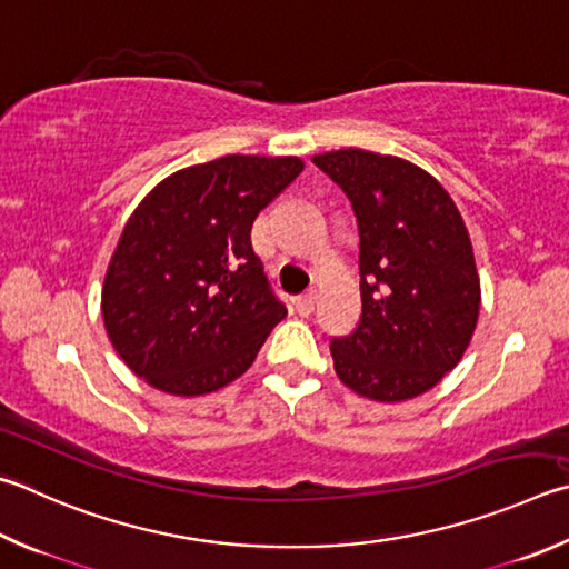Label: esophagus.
<instances>
[{"mask_svg": "<svg viewBox=\"0 0 569 569\" xmlns=\"http://www.w3.org/2000/svg\"><path fill=\"white\" fill-rule=\"evenodd\" d=\"M313 306H316V291H306L296 298V311L301 316H311L313 313Z\"/></svg>", "mask_w": 569, "mask_h": 569, "instance_id": "1", "label": "esophagus"}]
</instances>
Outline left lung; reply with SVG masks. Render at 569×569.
<instances>
[{"mask_svg": "<svg viewBox=\"0 0 569 569\" xmlns=\"http://www.w3.org/2000/svg\"><path fill=\"white\" fill-rule=\"evenodd\" d=\"M353 203L360 318L330 340L338 378L378 402L436 388L460 363L480 313L468 229L442 183L412 161L366 149L316 153Z\"/></svg>", "mask_w": 569, "mask_h": 569, "instance_id": "1", "label": "left lung"}]
</instances>
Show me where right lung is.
<instances>
[{"label": "right lung", "instance_id": "add662e5", "mask_svg": "<svg viewBox=\"0 0 569 569\" xmlns=\"http://www.w3.org/2000/svg\"><path fill=\"white\" fill-rule=\"evenodd\" d=\"M303 167L229 153L171 173L133 209L101 286V318L151 388L193 398L233 383L286 318L251 226Z\"/></svg>", "mask_w": 569, "mask_h": 569}]
</instances>
